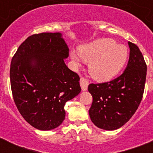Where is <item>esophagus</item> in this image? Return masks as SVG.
Here are the masks:
<instances>
[{
	"mask_svg": "<svg viewBox=\"0 0 153 153\" xmlns=\"http://www.w3.org/2000/svg\"><path fill=\"white\" fill-rule=\"evenodd\" d=\"M89 82L86 79H84V78H81L80 79V86H81L82 90L83 91H86L87 88H88Z\"/></svg>",
	"mask_w": 153,
	"mask_h": 153,
	"instance_id": "1",
	"label": "esophagus"
}]
</instances>
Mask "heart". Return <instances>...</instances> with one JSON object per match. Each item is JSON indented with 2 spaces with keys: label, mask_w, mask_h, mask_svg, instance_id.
<instances>
[{
  "label": "heart",
  "mask_w": 153,
  "mask_h": 153,
  "mask_svg": "<svg viewBox=\"0 0 153 153\" xmlns=\"http://www.w3.org/2000/svg\"><path fill=\"white\" fill-rule=\"evenodd\" d=\"M128 56V48L125 45L107 38L82 45L78 48V53L71 52L74 63L79 64L80 58L84 62H90L89 72L99 82L109 81L116 77L127 62Z\"/></svg>",
  "instance_id": "b5f03b06"
}]
</instances>
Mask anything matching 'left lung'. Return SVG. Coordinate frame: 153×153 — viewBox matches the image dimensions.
<instances>
[{
    "mask_svg": "<svg viewBox=\"0 0 153 153\" xmlns=\"http://www.w3.org/2000/svg\"><path fill=\"white\" fill-rule=\"evenodd\" d=\"M129 59L125 71L114 80L89 85L93 97L89 110L92 122L105 130L123 126L135 114L142 100L147 65L136 44L128 42Z\"/></svg>",
    "mask_w": 153,
    "mask_h": 153,
    "instance_id": "8db88e82",
    "label": "left lung"
}]
</instances>
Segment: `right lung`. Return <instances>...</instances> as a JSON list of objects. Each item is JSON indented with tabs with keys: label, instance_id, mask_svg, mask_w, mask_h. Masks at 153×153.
Segmentation results:
<instances>
[{
	"label": "right lung",
	"instance_id": "1",
	"mask_svg": "<svg viewBox=\"0 0 153 153\" xmlns=\"http://www.w3.org/2000/svg\"><path fill=\"white\" fill-rule=\"evenodd\" d=\"M69 48L60 32L27 37L12 59L10 82L18 110L39 130L57 128L64 105L81 91L79 76L65 64Z\"/></svg>",
	"mask_w": 153,
	"mask_h": 153
}]
</instances>
